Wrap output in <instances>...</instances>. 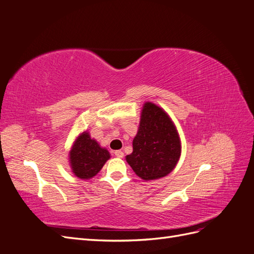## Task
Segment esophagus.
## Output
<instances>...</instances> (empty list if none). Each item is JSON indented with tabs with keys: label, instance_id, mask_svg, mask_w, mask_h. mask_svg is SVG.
I'll list each match as a JSON object with an SVG mask.
<instances>
[{
	"label": "esophagus",
	"instance_id": "obj_1",
	"mask_svg": "<svg viewBox=\"0 0 254 254\" xmlns=\"http://www.w3.org/2000/svg\"><path fill=\"white\" fill-rule=\"evenodd\" d=\"M114 155H115V157H118V158H123V157H124V152H123L122 150H115Z\"/></svg>",
	"mask_w": 254,
	"mask_h": 254
}]
</instances>
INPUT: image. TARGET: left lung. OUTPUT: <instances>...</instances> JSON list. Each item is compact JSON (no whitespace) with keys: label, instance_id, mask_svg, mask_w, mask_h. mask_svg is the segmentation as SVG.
Segmentation results:
<instances>
[{"label":"left lung","instance_id":"obj_1","mask_svg":"<svg viewBox=\"0 0 254 254\" xmlns=\"http://www.w3.org/2000/svg\"><path fill=\"white\" fill-rule=\"evenodd\" d=\"M133 150L126 157L133 172L144 180H155L170 174L178 162L181 144L174 123L167 113L152 103H146Z\"/></svg>","mask_w":254,"mask_h":254}]
</instances>
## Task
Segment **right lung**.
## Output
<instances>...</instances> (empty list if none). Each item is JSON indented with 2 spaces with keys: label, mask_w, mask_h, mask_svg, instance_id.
I'll list each match as a JSON object with an SVG mask.
<instances>
[{
  "label": "right lung",
  "mask_w": 254,
  "mask_h": 254,
  "mask_svg": "<svg viewBox=\"0 0 254 254\" xmlns=\"http://www.w3.org/2000/svg\"><path fill=\"white\" fill-rule=\"evenodd\" d=\"M109 158L108 150L102 148L87 132L77 137L70 152L73 173L80 179L93 178Z\"/></svg>",
  "instance_id": "right-lung-1"
}]
</instances>
